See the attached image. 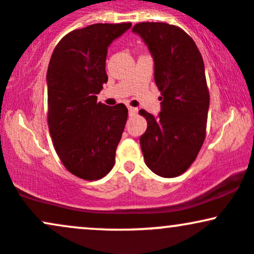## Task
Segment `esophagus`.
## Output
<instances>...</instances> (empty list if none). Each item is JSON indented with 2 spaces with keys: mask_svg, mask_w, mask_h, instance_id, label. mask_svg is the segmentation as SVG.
I'll list each match as a JSON object with an SVG mask.
<instances>
[{
  "mask_svg": "<svg viewBox=\"0 0 254 254\" xmlns=\"http://www.w3.org/2000/svg\"><path fill=\"white\" fill-rule=\"evenodd\" d=\"M127 110H129V115H131V116L136 115L137 111H138L136 107H131V106H127Z\"/></svg>",
  "mask_w": 254,
  "mask_h": 254,
  "instance_id": "obj_1",
  "label": "esophagus"
}]
</instances>
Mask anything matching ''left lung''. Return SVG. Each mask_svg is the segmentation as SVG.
Segmentation results:
<instances>
[{
    "label": "left lung",
    "instance_id": "obj_1",
    "mask_svg": "<svg viewBox=\"0 0 254 254\" xmlns=\"http://www.w3.org/2000/svg\"><path fill=\"white\" fill-rule=\"evenodd\" d=\"M132 32L149 49L161 92L157 117L139 111L148 124L139 138L144 162L157 176L178 177L194 161L205 138L210 99L203 58L192 38L177 26L141 22Z\"/></svg>",
    "mask_w": 254,
    "mask_h": 254
}]
</instances>
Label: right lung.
I'll list each match as a JSON object with an SVG mask.
<instances>
[{"label":"right lung","mask_w":254,"mask_h":254,"mask_svg":"<svg viewBox=\"0 0 254 254\" xmlns=\"http://www.w3.org/2000/svg\"><path fill=\"white\" fill-rule=\"evenodd\" d=\"M130 27L87 26L63 37L52 52L46 74L49 129L61 161L81 179H101L115 165L127 109L98 103L97 94L107 82V49Z\"/></svg>","instance_id":"right-lung-1"}]
</instances>
